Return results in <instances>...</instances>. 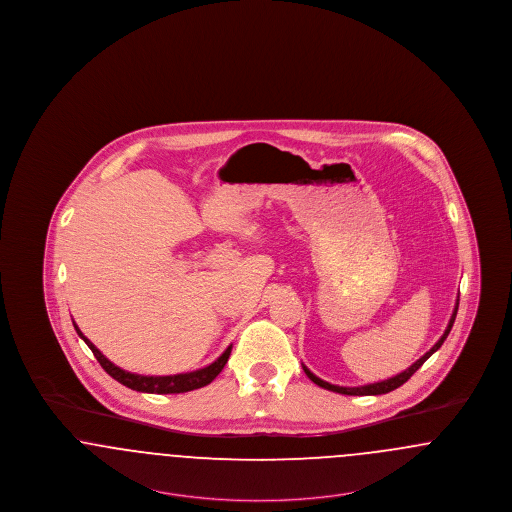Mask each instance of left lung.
Segmentation results:
<instances>
[{
    "label": "left lung",
    "instance_id": "8db88e82",
    "mask_svg": "<svg viewBox=\"0 0 512 512\" xmlns=\"http://www.w3.org/2000/svg\"><path fill=\"white\" fill-rule=\"evenodd\" d=\"M457 309H459V303L455 305V311H453V315L449 318V324H447V328H445V332H443V336L439 338L438 343H436L428 353H424L416 363L409 366L407 370H403V372L391 376L388 380H382V382H376V384H366V386H357V388H343V386H334V384H330V382L320 380V378L315 376L305 365H303V370H305V374H307L317 386L324 388V390L336 391V393H343V395H382V393H390V391L397 390L399 386H403V384L413 376L414 372H416L420 366L424 365V363L438 351L439 347L443 345V341L449 336V332H451V328H453V322H455V317H457Z\"/></svg>",
    "mask_w": 512,
    "mask_h": 512
}]
</instances>
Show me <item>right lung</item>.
<instances>
[{"label":"right lung","mask_w":512,"mask_h":512,"mask_svg":"<svg viewBox=\"0 0 512 512\" xmlns=\"http://www.w3.org/2000/svg\"><path fill=\"white\" fill-rule=\"evenodd\" d=\"M74 330H76V334H78L82 340L86 341V345L92 349L94 357L98 359L99 365L103 366V370H105L111 378H115L117 382H121L122 386L130 388V390L142 391V393H186V391L203 388V386L211 384V382L219 376L220 370L228 363V357H230V351H232V345H228L226 351L220 355L215 363H211V365L205 366V368L194 370V372L174 374V376H142V374L126 372V370H122L119 366L113 365V363L99 351L98 347L78 330L76 324H74Z\"/></svg>","instance_id":"obj_1"}]
</instances>
